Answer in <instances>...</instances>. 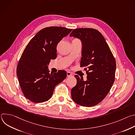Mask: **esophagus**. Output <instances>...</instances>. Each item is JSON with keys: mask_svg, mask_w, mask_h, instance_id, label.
<instances>
[{"mask_svg": "<svg viewBox=\"0 0 135 135\" xmlns=\"http://www.w3.org/2000/svg\"><path fill=\"white\" fill-rule=\"evenodd\" d=\"M71 75H72V74L69 71H67V77H69V76H70Z\"/></svg>", "mask_w": 135, "mask_h": 135, "instance_id": "34e87169", "label": "esophagus"}]
</instances>
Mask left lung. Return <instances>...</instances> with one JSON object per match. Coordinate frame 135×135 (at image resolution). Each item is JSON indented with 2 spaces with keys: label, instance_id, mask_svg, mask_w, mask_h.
Segmentation results:
<instances>
[{
  "label": "left lung",
  "instance_id": "obj_1",
  "mask_svg": "<svg viewBox=\"0 0 135 135\" xmlns=\"http://www.w3.org/2000/svg\"><path fill=\"white\" fill-rule=\"evenodd\" d=\"M81 41V67H85L87 80L78 75L77 84L71 90L73 100L84 107L99 104L111 89L116 70V62L102 33L92 28L75 29L69 35ZM88 70H87V69Z\"/></svg>",
  "mask_w": 135,
  "mask_h": 135
}]
</instances>
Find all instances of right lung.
I'll use <instances>...</instances> for the list:
<instances>
[{"label":"right lung","mask_w":135,"mask_h":135,"mask_svg":"<svg viewBox=\"0 0 135 135\" xmlns=\"http://www.w3.org/2000/svg\"><path fill=\"white\" fill-rule=\"evenodd\" d=\"M72 29L61 27L45 28L27 45L17 66L16 74L22 91L31 102L49 100L55 86L66 78L65 70L50 73L48 65L56 57V46Z\"/></svg>","instance_id":"add662e5"}]
</instances>
